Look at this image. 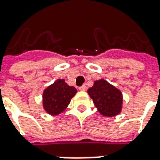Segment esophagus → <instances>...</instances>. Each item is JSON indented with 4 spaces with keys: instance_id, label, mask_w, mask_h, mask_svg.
<instances>
[{
    "instance_id": "1",
    "label": "esophagus",
    "mask_w": 160,
    "mask_h": 160,
    "mask_svg": "<svg viewBox=\"0 0 160 160\" xmlns=\"http://www.w3.org/2000/svg\"><path fill=\"white\" fill-rule=\"evenodd\" d=\"M79 89L80 91H86L87 90V86L86 85H83V86H81V87H79Z\"/></svg>"
}]
</instances>
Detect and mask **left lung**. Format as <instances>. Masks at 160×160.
<instances>
[{"mask_svg":"<svg viewBox=\"0 0 160 160\" xmlns=\"http://www.w3.org/2000/svg\"><path fill=\"white\" fill-rule=\"evenodd\" d=\"M87 92L100 114L114 117L120 113L122 104V92L106 80L101 79L94 81L93 87L89 88Z\"/></svg>","mask_w":160,"mask_h":160,"instance_id":"1","label":"left lung"}]
</instances>
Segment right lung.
I'll return each instance as SVG.
<instances>
[{
  "instance_id": "right-lung-1",
  "label": "right lung",
  "mask_w": 160,
  "mask_h": 160,
  "mask_svg": "<svg viewBox=\"0 0 160 160\" xmlns=\"http://www.w3.org/2000/svg\"><path fill=\"white\" fill-rule=\"evenodd\" d=\"M76 92L75 87L68 86L64 80H57L43 92L42 104L44 110L52 116L60 114L68 107Z\"/></svg>"
}]
</instances>
